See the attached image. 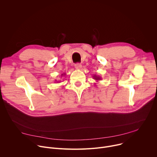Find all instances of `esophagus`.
<instances>
[{
	"label": "esophagus",
	"mask_w": 157,
	"mask_h": 157,
	"mask_svg": "<svg viewBox=\"0 0 157 157\" xmlns=\"http://www.w3.org/2000/svg\"><path fill=\"white\" fill-rule=\"evenodd\" d=\"M75 67L76 70H81V68H82V65L80 63H77L75 64Z\"/></svg>",
	"instance_id": "esophagus-1"
}]
</instances>
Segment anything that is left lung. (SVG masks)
Returning <instances> with one entry per match:
<instances>
[{
    "instance_id": "1",
    "label": "left lung",
    "mask_w": 157,
    "mask_h": 157,
    "mask_svg": "<svg viewBox=\"0 0 157 157\" xmlns=\"http://www.w3.org/2000/svg\"><path fill=\"white\" fill-rule=\"evenodd\" d=\"M93 78H94V80H96V81H100V80H101V79H102L101 77V76H99L94 75V76H93Z\"/></svg>"
}]
</instances>
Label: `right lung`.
<instances>
[{
  "mask_svg": "<svg viewBox=\"0 0 157 157\" xmlns=\"http://www.w3.org/2000/svg\"><path fill=\"white\" fill-rule=\"evenodd\" d=\"M63 75H64V74H62V76H63ZM60 82V81H57V82Z\"/></svg>",
  "mask_w": 157,
  "mask_h": 157,
  "instance_id": "obj_1",
  "label": "right lung"
}]
</instances>
